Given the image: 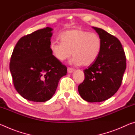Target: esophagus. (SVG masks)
<instances>
[{
  "label": "esophagus",
  "instance_id": "esophagus-1",
  "mask_svg": "<svg viewBox=\"0 0 135 135\" xmlns=\"http://www.w3.org/2000/svg\"><path fill=\"white\" fill-rule=\"evenodd\" d=\"M67 71H68V73H72L73 71H74V70L72 68H70V67H68L67 68Z\"/></svg>",
  "mask_w": 135,
  "mask_h": 135
}]
</instances>
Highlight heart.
I'll list each match as a JSON object with an SVG mask.
<instances>
[{"mask_svg": "<svg viewBox=\"0 0 135 135\" xmlns=\"http://www.w3.org/2000/svg\"><path fill=\"white\" fill-rule=\"evenodd\" d=\"M61 41L51 43L52 54L59 61H64L73 55L70 63L75 65L89 66L99 56L102 42L97 33L81 29H71L62 32Z\"/></svg>", "mask_w": 135, "mask_h": 135, "instance_id": "b5f03b06", "label": "heart"}]
</instances>
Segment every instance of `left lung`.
<instances>
[{"instance_id":"obj_1","label":"left lung","mask_w":135,"mask_h":135,"mask_svg":"<svg viewBox=\"0 0 135 135\" xmlns=\"http://www.w3.org/2000/svg\"><path fill=\"white\" fill-rule=\"evenodd\" d=\"M102 40V49L97 61L85 69L83 82L78 90L84 100L99 102L117 92L126 68V58L122 43L103 29L93 27Z\"/></svg>"}]
</instances>
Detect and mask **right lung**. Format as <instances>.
<instances>
[{
	"label": "right lung",
	"mask_w": 135,
	"mask_h": 135,
	"mask_svg": "<svg viewBox=\"0 0 135 135\" xmlns=\"http://www.w3.org/2000/svg\"><path fill=\"white\" fill-rule=\"evenodd\" d=\"M51 27L38 30L18 40L11 58L9 69L18 93L26 99L45 102L55 93L67 68L51 52Z\"/></svg>",
	"instance_id": "obj_1"
}]
</instances>
